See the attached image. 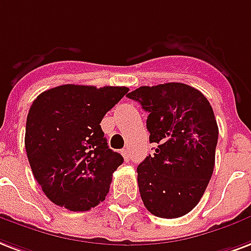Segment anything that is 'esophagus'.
<instances>
[{"label":"esophagus","instance_id":"esophagus-1","mask_svg":"<svg viewBox=\"0 0 251 251\" xmlns=\"http://www.w3.org/2000/svg\"><path fill=\"white\" fill-rule=\"evenodd\" d=\"M122 156H124V159L126 160V162H129L130 160V154H129V150L127 149H124V150L121 151Z\"/></svg>","mask_w":251,"mask_h":251}]
</instances>
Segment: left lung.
Here are the masks:
<instances>
[{"instance_id":"left-lung-1","label":"left lung","mask_w":251,"mask_h":251,"mask_svg":"<svg viewBox=\"0 0 251 251\" xmlns=\"http://www.w3.org/2000/svg\"><path fill=\"white\" fill-rule=\"evenodd\" d=\"M149 112L154 154L137 168L142 201L162 219H177L198 205L213 168L219 127L209 101L183 83L139 87L127 95Z\"/></svg>"}]
</instances>
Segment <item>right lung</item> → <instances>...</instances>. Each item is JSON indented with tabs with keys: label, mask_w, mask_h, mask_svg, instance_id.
Returning <instances> with one entry per match:
<instances>
[{
	"label": "right lung",
	"mask_w": 251,
	"mask_h": 251,
	"mask_svg": "<svg viewBox=\"0 0 251 251\" xmlns=\"http://www.w3.org/2000/svg\"><path fill=\"white\" fill-rule=\"evenodd\" d=\"M127 92L66 84L34 100L25 147L34 177L53 204L84 212L105 200L124 158L109 149L100 124Z\"/></svg>",
	"instance_id": "add662e5"
}]
</instances>
